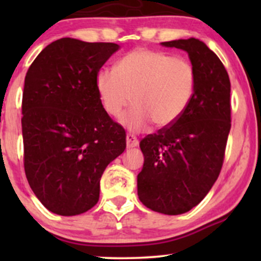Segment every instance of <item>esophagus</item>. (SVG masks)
<instances>
[{"label":"esophagus","mask_w":261,"mask_h":261,"mask_svg":"<svg viewBox=\"0 0 261 261\" xmlns=\"http://www.w3.org/2000/svg\"><path fill=\"white\" fill-rule=\"evenodd\" d=\"M126 145H127L128 148L136 147V146L139 145V140H137V137L135 136V135L127 134L126 135Z\"/></svg>","instance_id":"1"}]
</instances>
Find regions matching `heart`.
<instances>
[{"label":"heart","mask_w":261,"mask_h":261,"mask_svg":"<svg viewBox=\"0 0 261 261\" xmlns=\"http://www.w3.org/2000/svg\"><path fill=\"white\" fill-rule=\"evenodd\" d=\"M196 80L195 67L188 59L139 47L121 58L116 70L98 73L97 91L104 110L114 118L133 100L135 107L122 122L140 131L151 122L167 127L178 120L193 100Z\"/></svg>","instance_id":"b5f03b06"}]
</instances>
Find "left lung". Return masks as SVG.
<instances>
[{
    "mask_svg": "<svg viewBox=\"0 0 261 261\" xmlns=\"http://www.w3.org/2000/svg\"><path fill=\"white\" fill-rule=\"evenodd\" d=\"M162 45L188 53L196 88L178 120L141 140L145 163L137 195L149 210L180 215L201 202L220 175L230 130V82L221 60L199 39Z\"/></svg>",
    "mask_w": 261,
    "mask_h": 261,
    "instance_id": "obj_1",
    "label": "left lung"
}]
</instances>
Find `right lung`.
<instances>
[{
  "instance_id": "obj_1",
  "label": "right lung",
  "mask_w": 261,
  "mask_h": 261,
  "mask_svg": "<svg viewBox=\"0 0 261 261\" xmlns=\"http://www.w3.org/2000/svg\"><path fill=\"white\" fill-rule=\"evenodd\" d=\"M114 43L62 38L49 44L25 74L22 98L24 172L49 211L74 216L99 200L100 178L126 147V134L97 91Z\"/></svg>"
}]
</instances>
